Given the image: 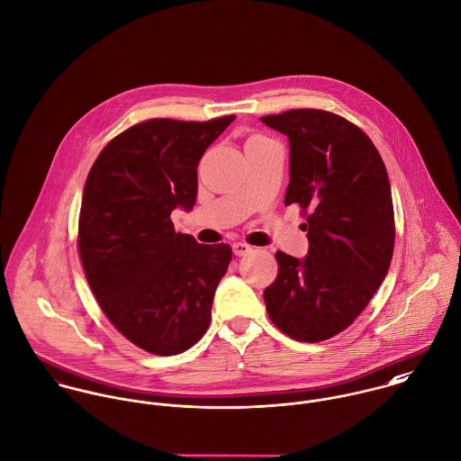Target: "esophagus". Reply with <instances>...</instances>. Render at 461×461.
<instances>
[{"mask_svg": "<svg viewBox=\"0 0 461 461\" xmlns=\"http://www.w3.org/2000/svg\"><path fill=\"white\" fill-rule=\"evenodd\" d=\"M231 248H233V253L237 257H244V255H248L251 251V246L246 244V242H233Z\"/></svg>", "mask_w": 461, "mask_h": 461, "instance_id": "1", "label": "esophagus"}]
</instances>
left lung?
Returning <instances> with one entry per match:
<instances>
[{
	"label": "left lung",
	"mask_w": 461,
	"mask_h": 461,
	"mask_svg": "<svg viewBox=\"0 0 461 461\" xmlns=\"http://www.w3.org/2000/svg\"><path fill=\"white\" fill-rule=\"evenodd\" d=\"M290 142L285 204L306 222L308 255L277 251V276L266 290L277 330L299 342H322L366 310L388 273L393 240L390 182L375 146L351 121L299 108L260 117Z\"/></svg>",
	"instance_id": "8db88e82"
}]
</instances>
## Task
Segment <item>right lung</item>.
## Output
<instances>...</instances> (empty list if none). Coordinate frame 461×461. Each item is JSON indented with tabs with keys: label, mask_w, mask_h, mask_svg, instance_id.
Returning a JSON list of instances; mask_svg holds the SVG:
<instances>
[{
	"label": "right lung",
	"mask_w": 461,
	"mask_h": 461,
	"mask_svg": "<svg viewBox=\"0 0 461 461\" xmlns=\"http://www.w3.org/2000/svg\"><path fill=\"white\" fill-rule=\"evenodd\" d=\"M233 119L139 122L113 137L89 171L78 221L82 266L108 321L148 353L180 355L210 326L231 248L175 231L171 212L192 210L199 160Z\"/></svg>",
	"instance_id": "right-lung-1"
}]
</instances>
